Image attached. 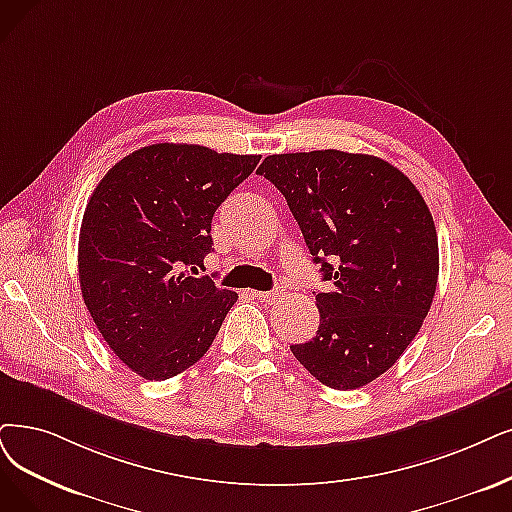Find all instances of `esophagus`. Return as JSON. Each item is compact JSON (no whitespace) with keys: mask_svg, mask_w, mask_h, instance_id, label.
Instances as JSON below:
<instances>
[{"mask_svg":"<svg viewBox=\"0 0 512 512\" xmlns=\"http://www.w3.org/2000/svg\"><path fill=\"white\" fill-rule=\"evenodd\" d=\"M283 290L281 288H275L273 292H254V296L260 300V302H269V304H275L283 298Z\"/></svg>","mask_w":512,"mask_h":512,"instance_id":"34e87169","label":"esophagus"}]
</instances>
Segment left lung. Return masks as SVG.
Instances as JSON below:
<instances>
[{"mask_svg": "<svg viewBox=\"0 0 512 512\" xmlns=\"http://www.w3.org/2000/svg\"><path fill=\"white\" fill-rule=\"evenodd\" d=\"M281 191L330 290L317 334L292 344L321 384L353 391L403 355L433 304L439 243L414 182L391 163L336 149L269 155L258 172Z\"/></svg>", "mask_w": 512, "mask_h": 512, "instance_id": "obj_1", "label": "left lung"}]
</instances>
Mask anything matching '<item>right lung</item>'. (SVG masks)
<instances>
[{"label": "right lung", "mask_w": 512, "mask_h": 512, "mask_svg": "<svg viewBox=\"0 0 512 512\" xmlns=\"http://www.w3.org/2000/svg\"><path fill=\"white\" fill-rule=\"evenodd\" d=\"M258 161L159 142L117 161L94 189L79 231L81 296L111 351L138 376L185 372L237 302L189 269L212 252L214 212Z\"/></svg>", "instance_id": "right-lung-1"}]
</instances>
